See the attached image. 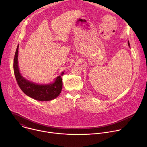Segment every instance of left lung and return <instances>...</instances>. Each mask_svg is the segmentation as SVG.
I'll return each mask as SVG.
<instances>
[{"instance_id": "8db88e82", "label": "left lung", "mask_w": 147, "mask_h": 147, "mask_svg": "<svg viewBox=\"0 0 147 147\" xmlns=\"http://www.w3.org/2000/svg\"><path fill=\"white\" fill-rule=\"evenodd\" d=\"M127 43H128V45H129V47L130 48V42H129V40H128V42H127Z\"/></svg>"}]
</instances>
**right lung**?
I'll return each instance as SVG.
<instances>
[{"label": "right lung", "mask_w": 147, "mask_h": 147, "mask_svg": "<svg viewBox=\"0 0 147 147\" xmlns=\"http://www.w3.org/2000/svg\"><path fill=\"white\" fill-rule=\"evenodd\" d=\"M18 45L14 58L13 68L17 84L22 91L27 96L39 101H49L57 98L62 89V78L65 72L63 71L60 76L56 77L54 80L48 84H37L28 80L21 74L18 67Z\"/></svg>", "instance_id": "obj_1"}]
</instances>
